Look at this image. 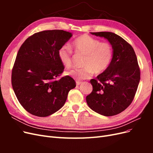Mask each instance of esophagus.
<instances>
[{
	"instance_id": "esophagus-1",
	"label": "esophagus",
	"mask_w": 153,
	"mask_h": 153,
	"mask_svg": "<svg viewBox=\"0 0 153 153\" xmlns=\"http://www.w3.org/2000/svg\"><path fill=\"white\" fill-rule=\"evenodd\" d=\"M82 84V82H78V81L76 82V85H80Z\"/></svg>"
}]
</instances>
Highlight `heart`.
Instances as JSON below:
<instances>
[{
  "instance_id": "heart-1",
  "label": "heart",
  "mask_w": 153,
  "mask_h": 153,
  "mask_svg": "<svg viewBox=\"0 0 153 153\" xmlns=\"http://www.w3.org/2000/svg\"><path fill=\"white\" fill-rule=\"evenodd\" d=\"M72 47L77 54L84 55L81 69H72L66 71L68 75L77 80L89 79L94 73L100 75L107 70L112 61L114 50L108 42H101L92 37L83 34L73 41ZM59 61L64 66L72 64V50L68 45H63L58 51Z\"/></svg>"
}]
</instances>
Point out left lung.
<instances>
[{"instance_id":"1","label":"left lung","mask_w":153,"mask_h":153,"mask_svg":"<svg viewBox=\"0 0 153 153\" xmlns=\"http://www.w3.org/2000/svg\"><path fill=\"white\" fill-rule=\"evenodd\" d=\"M112 45V61L107 70L91 80L92 91L87 96L88 106L104 116H113L126 109L133 100L140 79V68L133 47L110 32H91Z\"/></svg>"}]
</instances>
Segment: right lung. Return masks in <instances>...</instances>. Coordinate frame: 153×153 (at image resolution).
<instances>
[{"mask_svg": "<svg viewBox=\"0 0 153 153\" xmlns=\"http://www.w3.org/2000/svg\"><path fill=\"white\" fill-rule=\"evenodd\" d=\"M71 36L63 30L39 32L29 37L18 50L11 84L18 101L29 113L47 117L56 112L76 87L71 76L58 78L64 69L58 51Z\"/></svg>", "mask_w": 153, "mask_h": 153, "instance_id": "1", "label": "right lung"}]
</instances>
